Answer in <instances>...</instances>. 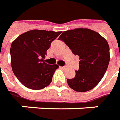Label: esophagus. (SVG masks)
<instances>
[{
    "label": "esophagus",
    "mask_w": 120,
    "mask_h": 120,
    "mask_svg": "<svg viewBox=\"0 0 120 120\" xmlns=\"http://www.w3.org/2000/svg\"><path fill=\"white\" fill-rule=\"evenodd\" d=\"M61 68H62V69H66V68H67V67L64 66V67H61Z\"/></svg>",
    "instance_id": "1"
}]
</instances>
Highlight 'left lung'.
Listing matches in <instances>:
<instances>
[{"instance_id":"1","label":"left lung","mask_w":120,"mask_h":120,"mask_svg":"<svg viewBox=\"0 0 120 120\" xmlns=\"http://www.w3.org/2000/svg\"><path fill=\"white\" fill-rule=\"evenodd\" d=\"M59 39L64 41L80 59L75 76L67 79L69 86L77 92L94 88L108 67L110 56L108 41L98 33L86 28L63 31Z\"/></svg>"}]
</instances>
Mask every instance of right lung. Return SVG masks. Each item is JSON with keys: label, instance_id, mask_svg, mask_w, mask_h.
I'll use <instances>...</instances> for the list:
<instances>
[{"label": "right lung", "instance_id": "obj_1", "mask_svg": "<svg viewBox=\"0 0 120 120\" xmlns=\"http://www.w3.org/2000/svg\"><path fill=\"white\" fill-rule=\"evenodd\" d=\"M61 31L29 30L12 41L10 49L12 71L21 83L31 90H42L52 81L57 64L44 61L51 43Z\"/></svg>", "mask_w": 120, "mask_h": 120}]
</instances>
